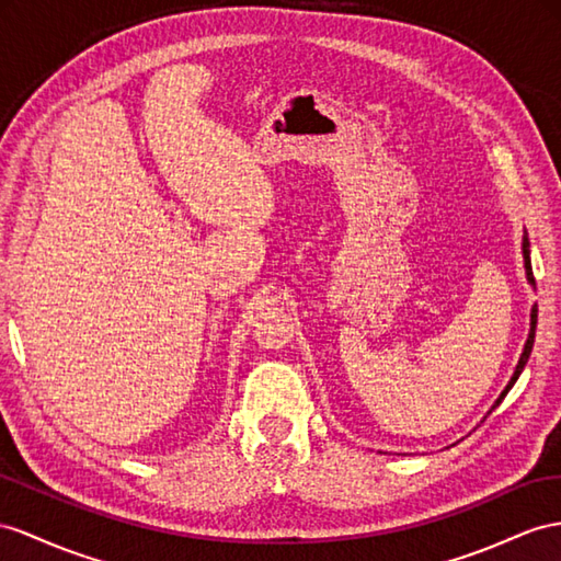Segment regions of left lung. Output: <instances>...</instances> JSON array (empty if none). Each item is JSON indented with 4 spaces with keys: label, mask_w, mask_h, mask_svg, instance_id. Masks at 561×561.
Returning a JSON list of instances; mask_svg holds the SVG:
<instances>
[{
    "label": "left lung",
    "mask_w": 561,
    "mask_h": 561,
    "mask_svg": "<svg viewBox=\"0 0 561 561\" xmlns=\"http://www.w3.org/2000/svg\"><path fill=\"white\" fill-rule=\"evenodd\" d=\"M522 253H524V270H526V282L530 284V286H536V279H534V270H530V243H528V234L524 232V237H522ZM536 322H538V306L534 304V308H530V332H528V339H526V343H524V351H522V355H519V363H516V367H514V375H512V379L507 381V386H505V391H502L500 396H497V400L493 403V408H491V412L502 403V398H505L507 393H510V389L512 386L516 383V379H519V375L524 371V367H526V363H528V355H530V351H534V339H536ZM488 412V414H491Z\"/></svg>",
    "instance_id": "left-lung-1"
}]
</instances>
